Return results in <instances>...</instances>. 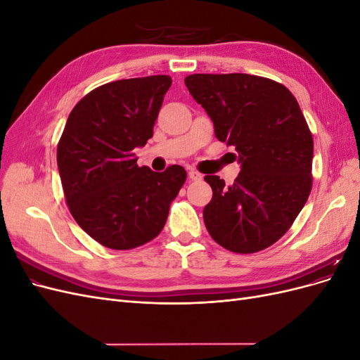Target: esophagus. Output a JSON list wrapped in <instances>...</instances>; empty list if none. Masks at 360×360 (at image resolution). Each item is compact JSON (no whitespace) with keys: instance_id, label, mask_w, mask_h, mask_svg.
Wrapping results in <instances>:
<instances>
[{"instance_id":"34e87169","label":"esophagus","mask_w":360,"mask_h":360,"mask_svg":"<svg viewBox=\"0 0 360 360\" xmlns=\"http://www.w3.org/2000/svg\"><path fill=\"white\" fill-rule=\"evenodd\" d=\"M188 176H189V179H191V180H193V181H200V180L202 179V174H200L198 171H193V169H191V171H189Z\"/></svg>"}]
</instances>
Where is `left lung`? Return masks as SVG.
Instances as JSON below:
<instances>
[{
	"instance_id": "left-lung-1",
	"label": "left lung",
	"mask_w": 360,
	"mask_h": 360,
	"mask_svg": "<svg viewBox=\"0 0 360 360\" xmlns=\"http://www.w3.org/2000/svg\"><path fill=\"white\" fill-rule=\"evenodd\" d=\"M189 93L233 146L242 171L231 186L217 176L204 224L216 243L237 254L263 250L284 236L312 189L314 141L296 97L274 79L246 73H195Z\"/></svg>"
}]
</instances>
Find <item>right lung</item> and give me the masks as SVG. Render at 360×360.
Returning <instances> with one entry per match:
<instances>
[{
  "label": "right lung",
  "mask_w": 360,
  "mask_h": 360,
  "mask_svg": "<svg viewBox=\"0 0 360 360\" xmlns=\"http://www.w3.org/2000/svg\"><path fill=\"white\" fill-rule=\"evenodd\" d=\"M171 76L120 79L97 86L75 105L57 147V162L73 219L101 245L143 246L165 226L186 171L138 167L134 148L153 136Z\"/></svg>",
  "instance_id": "right-lung-1"
}]
</instances>
